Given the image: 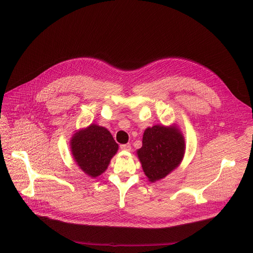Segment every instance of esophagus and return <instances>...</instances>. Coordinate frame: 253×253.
<instances>
[{
    "instance_id": "esophagus-1",
    "label": "esophagus",
    "mask_w": 253,
    "mask_h": 253,
    "mask_svg": "<svg viewBox=\"0 0 253 253\" xmlns=\"http://www.w3.org/2000/svg\"><path fill=\"white\" fill-rule=\"evenodd\" d=\"M120 149L123 150V151H130V150H131V145H130L129 143L121 144V147H120Z\"/></svg>"
}]
</instances>
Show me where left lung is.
I'll return each mask as SVG.
<instances>
[{"instance_id": "1", "label": "left lung", "mask_w": 253, "mask_h": 253, "mask_svg": "<svg viewBox=\"0 0 253 253\" xmlns=\"http://www.w3.org/2000/svg\"><path fill=\"white\" fill-rule=\"evenodd\" d=\"M185 141L177 125H155L143 132L142 147L136 151L149 181L156 182L176 169L183 159Z\"/></svg>"}]
</instances>
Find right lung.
Segmentation results:
<instances>
[{"mask_svg": "<svg viewBox=\"0 0 253 253\" xmlns=\"http://www.w3.org/2000/svg\"><path fill=\"white\" fill-rule=\"evenodd\" d=\"M70 147L75 163L92 178L108 169L119 149L111 132L96 124L76 131L70 140Z\"/></svg>", "mask_w": 253, "mask_h": 253, "instance_id": "right-lung-1", "label": "right lung"}]
</instances>
